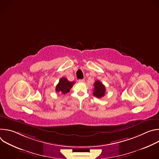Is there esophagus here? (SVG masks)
<instances>
[{"mask_svg":"<svg viewBox=\"0 0 159 159\" xmlns=\"http://www.w3.org/2000/svg\"><path fill=\"white\" fill-rule=\"evenodd\" d=\"M79 82H81V83H83V82H85V80L84 79H80V80H79Z\"/></svg>","mask_w":159,"mask_h":159,"instance_id":"obj_1","label":"esophagus"}]
</instances>
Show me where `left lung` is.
Segmentation results:
<instances>
[{"label": "left lung", "mask_w": 159, "mask_h": 159, "mask_svg": "<svg viewBox=\"0 0 159 159\" xmlns=\"http://www.w3.org/2000/svg\"><path fill=\"white\" fill-rule=\"evenodd\" d=\"M94 89L93 95L98 98H101L105 95L106 93V87L102 82L99 80H96L94 84Z\"/></svg>", "instance_id": "8db88e82"}]
</instances>
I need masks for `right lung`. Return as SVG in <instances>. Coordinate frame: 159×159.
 Wrapping results in <instances>:
<instances>
[{"label":"right lung","instance_id":"right-lung-1","mask_svg":"<svg viewBox=\"0 0 159 159\" xmlns=\"http://www.w3.org/2000/svg\"><path fill=\"white\" fill-rule=\"evenodd\" d=\"M74 82H69L66 78L62 77L59 80L58 84L56 86V92L65 94L70 92V89L73 87Z\"/></svg>","mask_w":159,"mask_h":159}]
</instances>
